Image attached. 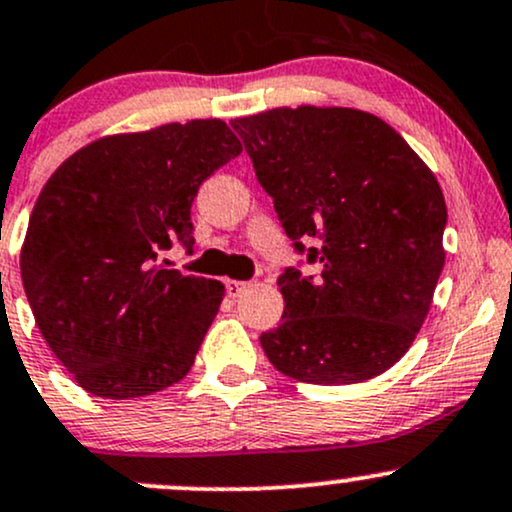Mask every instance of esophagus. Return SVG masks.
<instances>
[{"mask_svg": "<svg viewBox=\"0 0 512 512\" xmlns=\"http://www.w3.org/2000/svg\"><path fill=\"white\" fill-rule=\"evenodd\" d=\"M245 286H247V282H240V279H226V289L230 296H238Z\"/></svg>", "mask_w": 512, "mask_h": 512, "instance_id": "1", "label": "esophagus"}]
</instances>
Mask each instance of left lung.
Segmentation results:
<instances>
[{
    "instance_id": "left-lung-1",
    "label": "left lung",
    "mask_w": 512,
    "mask_h": 512,
    "mask_svg": "<svg viewBox=\"0 0 512 512\" xmlns=\"http://www.w3.org/2000/svg\"><path fill=\"white\" fill-rule=\"evenodd\" d=\"M262 189L318 277L286 269L279 328L262 350L306 384H359L391 369L428 318L445 267L447 206L435 174L386 121L347 106L235 119Z\"/></svg>"
}]
</instances>
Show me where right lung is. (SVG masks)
Masks as SVG:
<instances>
[{"label":"right lung","instance_id":"obj_1","mask_svg":"<svg viewBox=\"0 0 512 512\" xmlns=\"http://www.w3.org/2000/svg\"><path fill=\"white\" fill-rule=\"evenodd\" d=\"M243 153L221 119L165 123L84 145L48 179L21 247L38 330L84 391L138 398L192 369L223 284L160 265L194 245L201 182Z\"/></svg>","mask_w":512,"mask_h":512}]
</instances>
